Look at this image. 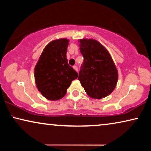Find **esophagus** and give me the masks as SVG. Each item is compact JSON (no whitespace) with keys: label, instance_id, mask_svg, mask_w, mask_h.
I'll return each instance as SVG.
<instances>
[{"label":"esophagus","instance_id":"obj_1","mask_svg":"<svg viewBox=\"0 0 151 151\" xmlns=\"http://www.w3.org/2000/svg\"><path fill=\"white\" fill-rule=\"evenodd\" d=\"M73 69H75V70H76V71H78V67H77V66H73Z\"/></svg>","mask_w":151,"mask_h":151}]
</instances>
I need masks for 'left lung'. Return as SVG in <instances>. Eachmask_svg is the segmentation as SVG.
<instances>
[{
	"label": "left lung",
	"instance_id": "obj_1",
	"mask_svg": "<svg viewBox=\"0 0 151 151\" xmlns=\"http://www.w3.org/2000/svg\"><path fill=\"white\" fill-rule=\"evenodd\" d=\"M80 53L84 58L78 80L89 97L102 99L115 89L118 73L110 53L94 39H80Z\"/></svg>",
	"mask_w": 151,
	"mask_h": 151
}]
</instances>
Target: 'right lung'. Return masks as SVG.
<instances>
[{
  "label": "right lung",
  "instance_id": "add662e5",
  "mask_svg": "<svg viewBox=\"0 0 151 151\" xmlns=\"http://www.w3.org/2000/svg\"><path fill=\"white\" fill-rule=\"evenodd\" d=\"M69 40L51 41L45 47L34 69L36 86L49 100H58L67 93L71 82L78 74L68 65L67 51Z\"/></svg>",
  "mask_w": 151,
  "mask_h": 151
}]
</instances>
